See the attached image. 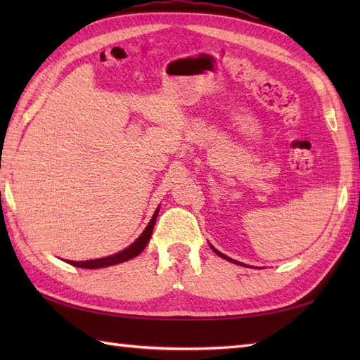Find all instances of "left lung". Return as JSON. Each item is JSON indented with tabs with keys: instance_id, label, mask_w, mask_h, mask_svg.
Instances as JSON below:
<instances>
[{
	"instance_id": "obj_1",
	"label": "left lung",
	"mask_w": 360,
	"mask_h": 360,
	"mask_svg": "<svg viewBox=\"0 0 360 360\" xmlns=\"http://www.w3.org/2000/svg\"><path fill=\"white\" fill-rule=\"evenodd\" d=\"M210 248L213 249V252H215V254H217V255H219L221 258H224V259H227V262H231V263H235V264H240V266H246V264H243V263H240V262H236V259H232L231 257H226L224 254H221V252H219V250H217L215 248H213V246H212V244H210Z\"/></svg>"
}]
</instances>
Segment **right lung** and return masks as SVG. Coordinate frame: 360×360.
I'll return each mask as SVG.
<instances>
[{
    "label": "right lung",
    "mask_w": 360,
    "mask_h": 360,
    "mask_svg": "<svg viewBox=\"0 0 360 360\" xmlns=\"http://www.w3.org/2000/svg\"><path fill=\"white\" fill-rule=\"evenodd\" d=\"M158 213H159V207L156 209L155 213H153V217L150 219L148 226L145 227V231L141 233L139 238H137L133 244H129L127 249L117 252V254H112L110 257L96 258V259H86V262H71V259H68L66 263H70V264H72L75 267H83V269H98V267L114 266V264L124 263V262H128V259L137 257L145 248H147V244H148V241L151 238L153 229H155V224H156Z\"/></svg>",
    "instance_id": "right-lung-1"
}]
</instances>
